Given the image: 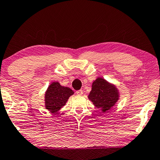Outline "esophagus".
Wrapping results in <instances>:
<instances>
[{
    "label": "esophagus",
    "instance_id": "esophagus-1",
    "mask_svg": "<svg viewBox=\"0 0 160 160\" xmlns=\"http://www.w3.org/2000/svg\"><path fill=\"white\" fill-rule=\"evenodd\" d=\"M76 93H77V95H82L83 92H82V90H78L77 92H76Z\"/></svg>",
    "mask_w": 160,
    "mask_h": 160
}]
</instances>
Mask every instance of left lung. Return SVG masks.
<instances>
[{
	"mask_svg": "<svg viewBox=\"0 0 160 160\" xmlns=\"http://www.w3.org/2000/svg\"><path fill=\"white\" fill-rule=\"evenodd\" d=\"M88 98L95 107L105 113L108 112L118 102L120 92L115 85L98 77L93 81Z\"/></svg>",
	"mask_w": 160,
	"mask_h": 160,
	"instance_id": "obj_1",
	"label": "left lung"
}]
</instances>
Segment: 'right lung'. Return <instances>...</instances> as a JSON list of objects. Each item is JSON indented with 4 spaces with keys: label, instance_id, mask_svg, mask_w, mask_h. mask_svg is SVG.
I'll list each match as a JSON object with an SVG mask.
<instances>
[{
    "label": "right lung",
    "instance_id": "right-lung-1",
    "mask_svg": "<svg viewBox=\"0 0 160 160\" xmlns=\"http://www.w3.org/2000/svg\"><path fill=\"white\" fill-rule=\"evenodd\" d=\"M74 92L68 87L62 86L58 82H52L45 92V109L52 114L56 113L62 107Z\"/></svg>",
    "mask_w": 160,
    "mask_h": 160
}]
</instances>
